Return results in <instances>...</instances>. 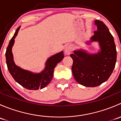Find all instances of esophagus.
Listing matches in <instances>:
<instances>
[{"label":"esophagus","instance_id":"obj_1","mask_svg":"<svg viewBox=\"0 0 121 121\" xmlns=\"http://www.w3.org/2000/svg\"><path fill=\"white\" fill-rule=\"evenodd\" d=\"M72 50H73V47H72V46H71V45H68V46H67L66 47H65V50H64L65 54L67 55H69V54L71 53Z\"/></svg>","mask_w":121,"mask_h":121}]
</instances>
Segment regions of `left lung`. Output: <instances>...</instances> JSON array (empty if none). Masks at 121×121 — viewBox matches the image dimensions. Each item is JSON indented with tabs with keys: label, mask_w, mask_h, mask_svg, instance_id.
Here are the masks:
<instances>
[{
	"label": "left lung",
	"mask_w": 121,
	"mask_h": 121,
	"mask_svg": "<svg viewBox=\"0 0 121 121\" xmlns=\"http://www.w3.org/2000/svg\"><path fill=\"white\" fill-rule=\"evenodd\" d=\"M97 30L91 39V41H98L101 52L90 54L83 50L74 51L70 55L73 60L72 72L75 80L79 84L94 87L107 81L115 66L117 50L113 36L103 22L95 20Z\"/></svg>",
	"instance_id": "left-lung-1"
}]
</instances>
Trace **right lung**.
Wrapping results in <instances>:
<instances>
[{"label": "right lung", "instance_id": "right-lung-1", "mask_svg": "<svg viewBox=\"0 0 121 121\" xmlns=\"http://www.w3.org/2000/svg\"><path fill=\"white\" fill-rule=\"evenodd\" d=\"M19 29L20 27L16 29L14 36L10 40L6 52V59L9 71L14 80L25 88L30 90L42 89L47 86L52 81L55 67L63 59L64 54L61 52L50 57L46 62L44 70L39 74H34L29 71L22 69L14 64L12 52L14 39L17 35Z\"/></svg>", "mask_w": 121, "mask_h": 121}]
</instances>
